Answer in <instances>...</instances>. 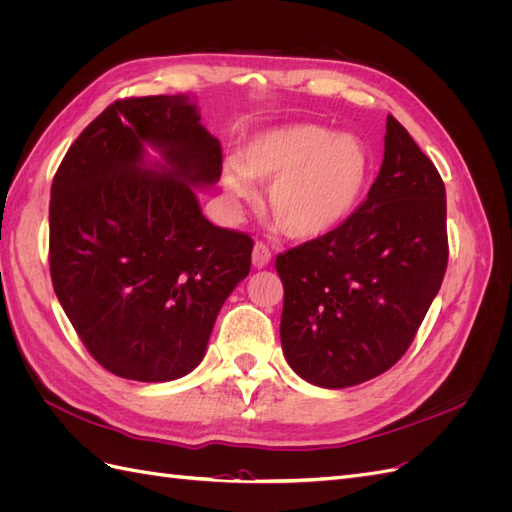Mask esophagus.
<instances>
[{
  "instance_id": "obj_1",
  "label": "esophagus",
  "mask_w": 512,
  "mask_h": 512,
  "mask_svg": "<svg viewBox=\"0 0 512 512\" xmlns=\"http://www.w3.org/2000/svg\"><path fill=\"white\" fill-rule=\"evenodd\" d=\"M252 262H254V267H258V269L267 267L269 262H271V250H269V247H267L265 243H262V241H256V243H254Z\"/></svg>"
}]
</instances>
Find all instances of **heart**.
<instances>
[{"mask_svg": "<svg viewBox=\"0 0 512 512\" xmlns=\"http://www.w3.org/2000/svg\"><path fill=\"white\" fill-rule=\"evenodd\" d=\"M247 177L271 183L267 215L290 239L329 235L359 207L371 177L369 147L318 123H290L256 134L239 164L224 170L230 198H250Z\"/></svg>", "mask_w": 512, "mask_h": 512, "instance_id": "1", "label": "heart"}]
</instances>
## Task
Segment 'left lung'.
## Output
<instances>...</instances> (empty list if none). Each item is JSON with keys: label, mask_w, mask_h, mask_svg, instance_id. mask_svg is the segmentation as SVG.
<instances>
[{"label": "left lung", "mask_w": 512, "mask_h": 512, "mask_svg": "<svg viewBox=\"0 0 512 512\" xmlns=\"http://www.w3.org/2000/svg\"><path fill=\"white\" fill-rule=\"evenodd\" d=\"M446 262L442 177L389 115L384 160L365 203L329 235L275 258L288 365L322 389L384 374L410 348Z\"/></svg>", "instance_id": "obj_1"}]
</instances>
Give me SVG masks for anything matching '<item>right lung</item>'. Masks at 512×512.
I'll use <instances>...</instances> for the list:
<instances>
[{"mask_svg":"<svg viewBox=\"0 0 512 512\" xmlns=\"http://www.w3.org/2000/svg\"><path fill=\"white\" fill-rule=\"evenodd\" d=\"M161 153L149 163L146 147ZM222 175V145L190 96L117 100L89 123L51 185L49 265L89 354L138 382L203 361L254 241L213 226L196 188Z\"/></svg>","mask_w":512,"mask_h":512,"instance_id":"1","label":"right lung"}]
</instances>
